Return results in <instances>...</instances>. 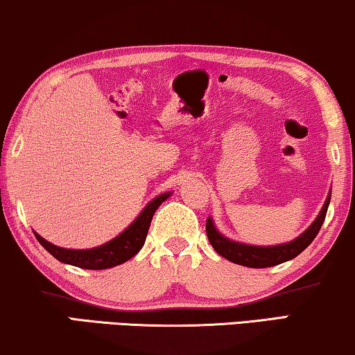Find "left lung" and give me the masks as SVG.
Segmentation results:
<instances>
[{
    "instance_id": "left-lung-1",
    "label": "left lung",
    "mask_w": 355,
    "mask_h": 355,
    "mask_svg": "<svg viewBox=\"0 0 355 355\" xmlns=\"http://www.w3.org/2000/svg\"><path fill=\"white\" fill-rule=\"evenodd\" d=\"M329 198H331V193H329L327 200H324V205L322 210H320V215L315 218L312 225H310L299 237H295V239L291 242H286V244L261 247L231 241L227 239L226 236H223L221 232H218L211 218L207 220L208 241H210L213 249H215L218 254L225 257L226 260L232 261V263L250 266V268H268V266L279 265L283 263V261L293 260L294 257H297L300 252L305 250L310 244H312V241L317 237L320 227L323 225L324 216H327Z\"/></svg>"
}]
</instances>
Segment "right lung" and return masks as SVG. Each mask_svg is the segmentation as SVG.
I'll return each instance as SVG.
<instances>
[{"mask_svg": "<svg viewBox=\"0 0 355 355\" xmlns=\"http://www.w3.org/2000/svg\"><path fill=\"white\" fill-rule=\"evenodd\" d=\"M169 196H171V192L162 193V196L153 198V200L140 211V215L135 218L132 225H130L128 230L121 232L119 236H116L114 239L106 242V244L94 247V249H62V247H58L55 244H51V242H48L46 239H43V237L40 234H37L35 231H33V234H35L37 241L40 242L56 260L62 261V263L79 266V268L84 270L113 268V266L121 265L124 263V261H128L129 259H132V257L142 249L145 239H147V232L155 211H157V208L162 205Z\"/></svg>", "mask_w": 355, "mask_h": 355, "instance_id": "obj_1", "label": "right lung"}]
</instances>
